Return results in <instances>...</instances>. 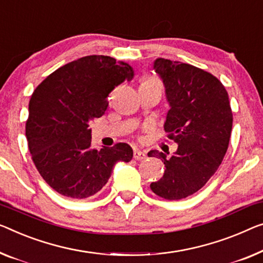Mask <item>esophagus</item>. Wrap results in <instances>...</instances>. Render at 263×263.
Instances as JSON below:
<instances>
[{"label":"esophagus","mask_w":263,"mask_h":263,"mask_svg":"<svg viewBox=\"0 0 263 263\" xmlns=\"http://www.w3.org/2000/svg\"><path fill=\"white\" fill-rule=\"evenodd\" d=\"M133 158L136 160H143L146 158V155H145V152L138 150V148H135V151H133Z\"/></svg>","instance_id":"34e87169"}]
</instances>
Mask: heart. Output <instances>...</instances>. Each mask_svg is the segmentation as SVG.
Returning <instances> with one entry per match:
<instances>
[{"mask_svg":"<svg viewBox=\"0 0 263 263\" xmlns=\"http://www.w3.org/2000/svg\"><path fill=\"white\" fill-rule=\"evenodd\" d=\"M142 85H159V86H162L160 81L155 77H145L143 81H142Z\"/></svg>","mask_w":263,"mask_h":263,"instance_id":"1","label":"heart"}]
</instances>
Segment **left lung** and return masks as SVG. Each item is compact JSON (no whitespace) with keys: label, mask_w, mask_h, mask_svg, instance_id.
I'll return each instance as SVG.
<instances>
[{"label":"left lung","mask_w":263,"mask_h":263,"mask_svg":"<svg viewBox=\"0 0 263 263\" xmlns=\"http://www.w3.org/2000/svg\"><path fill=\"white\" fill-rule=\"evenodd\" d=\"M156 73L165 86L170 109L164 130L178 145L170 158L157 150L148 157L162 159L165 172L151 190L178 201L205 185L228 150L233 112L228 92L216 77L198 67L158 58Z\"/></svg>","instance_id":"left-lung-1"}]
</instances>
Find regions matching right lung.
I'll return each mask as SVG.
<instances>
[{"label": "right lung", "instance_id": "add662e5", "mask_svg": "<svg viewBox=\"0 0 263 263\" xmlns=\"http://www.w3.org/2000/svg\"><path fill=\"white\" fill-rule=\"evenodd\" d=\"M130 65L105 55H88L58 68L31 94L26 137L31 159L57 193L87 198L103 189L117 162H130L128 144L92 148L89 123L108 106L116 86L130 81Z\"/></svg>", "mask_w": 263, "mask_h": 263}]
</instances>
